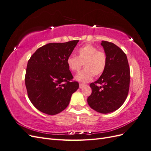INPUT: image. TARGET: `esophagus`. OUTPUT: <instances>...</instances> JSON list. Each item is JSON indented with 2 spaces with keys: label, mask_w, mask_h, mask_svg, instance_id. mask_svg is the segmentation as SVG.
<instances>
[{
  "label": "esophagus",
  "mask_w": 151,
  "mask_h": 151,
  "mask_svg": "<svg viewBox=\"0 0 151 151\" xmlns=\"http://www.w3.org/2000/svg\"><path fill=\"white\" fill-rule=\"evenodd\" d=\"M84 84H79V88L82 89L84 87Z\"/></svg>",
  "instance_id": "obj_1"
}]
</instances>
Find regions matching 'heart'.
Listing matches in <instances>:
<instances>
[{
    "label": "heart",
    "instance_id": "obj_1",
    "mask_svg": "<svg viewBox=\"0 0 151 151\" xmlns=\"http://www.w3.org/2000/svg\"><path fill=\"white\" fill-rule=\"evenodd\" d=\"M77 57L70 55L67 58V65L71 72H78L84 65V69L75 76V79L81 83H88L94 75L102 74L107 65V57L104 52L99 51L91 44H86L77 50Z\"/></svg>",
    "mask_w": 151,
    "mask_h": 151
}]
</instances>
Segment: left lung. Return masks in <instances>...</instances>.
<instances>
[{"label":"left lung","instance_id":"8db88e82","mask_svg":"<svg viewBox=\"0 0 151 151\" xmlns=\"http://www.w3.org/2000/svg\"><path fill=\"white\" fill-rule=\"evenodd\" d=\"M101 45L106 55L107 65L99 78L90 84L92 93L88 103L94 110L106 114L116 111L125 102L130 72L127 55L122 49L106 41H102Z\"/></svg>","mask_w":151,"mask_h":151}]
</instances>
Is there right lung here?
<instances>
[{
	"label": "right lung",
	"instance_id": "add662e5",
	"mask_svg": "<svg viewBox=\"0 0 151 151\" xmlns=\"http://www.w3.org/2000/svg\"><path fill=\"white\" fill-rule=\"evenodd\" d=\"M79 40L51 43L40 47L28 62L25 84L28 98L39 111L54 115L65 109L72 94L78 89L77 82L67 65Z\"/></svg>",
	"mask_w": 151,
	"mask_h": 151
}]
</instances>
